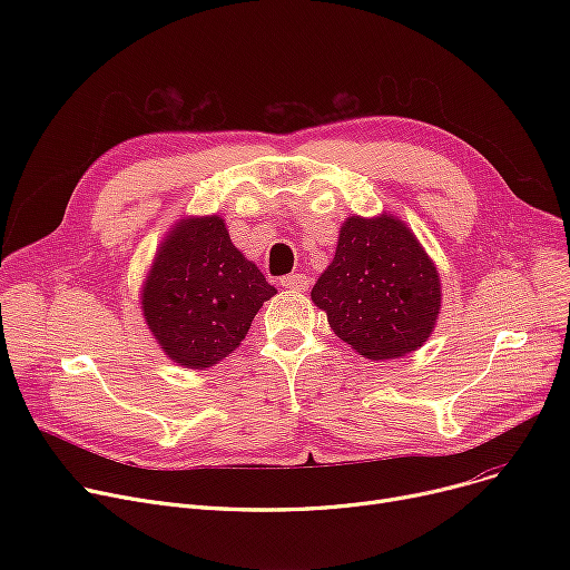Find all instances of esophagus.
<instances>
[{"label":"esophagus","instance_id":"obj_1","mask_svg":"<svg viewBox=\"0 0 570 570\" xmlns=\"http://www.w3.org/2000/svg\"><path fill=\"white\" fill-rule=\"evenodd\" d=\"M309 284H312V279L305 277V275H286V277H282V286L288 288V291H297V293L307 291Z\"/></svg>","mask_w":570,"mask_h":570}]
</instances>
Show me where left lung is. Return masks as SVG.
Segmentation results:
<instances>
[{
	"label": "left lung",
	"mask_w": 570,
	"mask_h": 570,
	"mask_svg": "<svg viewBox=\"0 0 570 570\" xmlns=\"http://www.w3.org/2000/svg\"><path fill=\"white\" fill-rule=\"evenodd\" d=\"M333 333L370 361L421 348L441 314V277L395 215L346 217L337 252L312 288Z\"/></svg>",
	"instance_id": "1"
}]
</instances>
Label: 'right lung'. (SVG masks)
<instances>
[{"mask_svg":"<svg viewBox=\"0 0 570 570\" xmlns=\"http://www.w3.org/2000/svg\"><path fill=\"white\" fill-rule=\"evenodd\" d=\"M273 295L277 288L230 243L219 215L183 217L147 269L140 309L168 361L205 370L239 346Z\"/></svg>","mask_w":570,"mask_h":570,"instance_id":"1","label":"right lung"}]
</instances>
